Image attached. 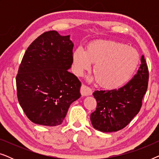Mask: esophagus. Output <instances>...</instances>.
Instances as JSON below:
<instances>
[{"mask_svg": "<svg viewBox=\"0 0 159 159\" xmlns=\"http://www.w3.org/2000/svg\"><path fill=\"white\" fill-rule=\"evenodd\" d=\"M82 95L83 96H88V95H91L93 93V90L90 88L88 86L85 85V84H82L81 87V90H80Z\"/></svg>", "mask_w": 159, "mask_h": 159, "instance_id": "34e87169", "label": "esophagus"}]
</instances>
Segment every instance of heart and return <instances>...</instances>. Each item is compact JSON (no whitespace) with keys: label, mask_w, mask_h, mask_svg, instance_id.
Instances as JSON below:
<instances>
[{"label":"heart","mask_w":159,"mask_h":159,"mask_svg":"<svg viewBox=\"0 0 159 159\" xmlns=\"http://www.w3.org/2000/svg\"><path fill=\"white\" fill-rule=\"evenodd\" d=\"M76 73L82 75L95 64L93 74L98 84L115 90L125 84L133 75L139 63V54L123 43L97 40L88 45L86 51L77 48L73 53Z\"/></svg>","instance_id":"obj_1"}]
</instances>
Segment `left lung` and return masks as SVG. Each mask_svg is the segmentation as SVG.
Instances as JSON below:
<instances>
[{"mask_svg": "<svg viewBox=\"0 0 159 159\" xmlns=\"http://www.w3.org/2000/svg\"><path fill=\"white\" fill-rule=\"evenodd\" d=\"M136 75L118 90H95L96 110L90 114L95 129L103 132H116L125 128L138 114L148 84L149 72L144 56Z\"/></svg>", "mask_w": 159, "mask_h": 159, "instance_id": "obj_1", "label": "left lung"}]
</instances>
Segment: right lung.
Instances as JSON below:
<instances>
[{"mask_svg":"<svg viewBox=\"0 0 159 159\" xmlns=\"http://www.w3.org/2000/svg\"><path fill=\"white\" fill-rule=\"evenodd\" d=\"M69 37L54 30L44 32L30 45L19 65L17 98L37 125H61L71 104L81 96V82L68 71L74 47Z\"/></svg>","mask_w":159,"mask_h":159,"instance_id":"right-lung-1","label":"right lung"}]
</instances>
